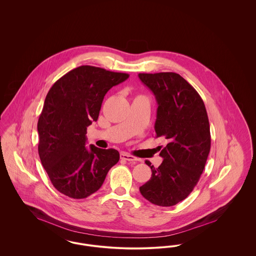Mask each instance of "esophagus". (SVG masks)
I'll return each instance as SVG.
<instances>
[{
  "instance_id": "esophagus-1",
  "label": "esophagus",
  "mask_w": 256,
  "mask_h": 256,
  "mask_svg": "<svg viewBox=\"0 0 256 256\" xmlns=\"http://www.w3.org/2000/svg\"><path fill=\"white\" fill-rule=\"evenodd\" d=\"M120 156H121V159L130 161V162H136V161H138V158H136L134 156L128 154H126V152H122V154H120Z\"/></svg>"
}]
</instances>
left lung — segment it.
<instances>
[{
  "label": "left lung",
  "instance_id": "left-lung-1",
  "mask_svg": "<svg viewBox=\"0 0 256 256\" xmlns=\"http://www.w3.org/2000/svg\"><path fill=\"white\" fill-rule=\"evenodd\" d=\"M140 80L158 102L156 137L167 139L159 156L163 161L152 169V178L140 193L159 206H172L193 191L210 152V126L206 106L195 88L178 74H139Z\"/></svg>",
  "mask_w": 256,
  "mask_h": 256
}]
</instances>
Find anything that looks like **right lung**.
Listing matches in <instances>:
<instances>
[{
  "instance_id": "obj_1",
  "label": "right lung",
  "mask_w": 256,
  "mask_h": 256,
  "mask_svg": "<svg viewBox=\"0 0 256 256\" xmlns=\"http://www.w3.org/2000/svg\"><path fill=\"white\" fill-rule=\"evenodd\" d=\"M130 76L84 65L65 74L50 89L39 116L38 154L54 188L72 198L98 191L120 159L114 148L86 145L108 91Z\"/></svg>"
}]
</instances>
